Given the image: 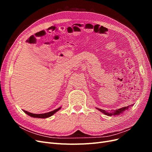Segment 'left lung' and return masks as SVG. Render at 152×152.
Returning a JSON list of instances; mask_svg holds the SVG:
<instances>
[{
  "mask_svg": "<svg viewBox=\"0 0 152 152\" xmlns=\"http://www.w3.org/2000/svg\"><path fill=\"white\" fill-rule=\"evenodd\" d=\"M130 106L131 105L128 106V107H125L121 108L115 110H113V111H112L111 112H108L107 111H106V110H102V109H99L98 108H96V109L98 110L99 111H100L101 112H102L104 115H106L112 116V115H117L122 114L124 111H125L126 110H128L129 109V107H130Z\"/></svg>",
  "mask_w": 152,
  "mask_h": 152,
  "instance_id": "left-lung-1",
  "label": "left lung"
}]
</instances>
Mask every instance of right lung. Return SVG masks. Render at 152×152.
<instances>
[{"label": "right lung", "instance_id": "1", "mask_svg": "<svg viewBox=\"0 0 152 152\" xmlns=\"http://www.w3.org/2000/svg\"><path fill=\"white\" fill-rule=\"evenodd\" d=\"M61 107H59L56 110H53V111H51L50 112H48V113H40V114H35V113H32L30 112H28L26 110H23V112L28 115L31 117H34V118H48L50 116H52L53 115H54L55 113L57 112L58 110H59L61 109Z\"/></svg>", "mask_w": 152, "mask_h": 152}]
</instances>
